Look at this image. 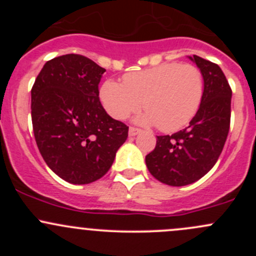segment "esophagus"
Masks as SVG:
<instances>
[{
	"mask_svg": "<svg viewBox=\"0 0 256 256\" xmlns=\"http://www.w3.org/2000/svg\"><path fill=\"white\" fill-rule=\"evenodd\" d=\"M140 132H141L140 128H128V135H130V136H136L138 134H140Z\"/></svg>",
	"mask_w": 256,
	"mask_h": 256,
	"instance_id": "1",
	"label": "esophagus"
}]
</instances>
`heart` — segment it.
I'll list each match as a JSON object with an SVG mask.
<instances>
[{
	"label": "heart",
	"instance_id": "heart-1",
	"mask_svg": "<svg viewBox=\"0 0 256 256\" xmlns=\"http://www.w3.org/2000/svg\"><path fill=\"white\" fill-rule=\"evenodd\" d=\"M204 95V80L193 64L164 63L125 74L122 84L106 80L100 88V102L116 120L147 110L144 124H156L164 132L184 128L196 116Z\"/></svg>",
	"mask_w": 256,
	"mask_h": 256
}]
</instances>
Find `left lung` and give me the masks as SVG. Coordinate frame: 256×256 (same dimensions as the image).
<instances>
[{
    "mask_svg": "<svg viewBox=\"0 0 256 256\" xmlns=\"http://www.w3.org/2000/svg\"><path fill=\"white\" fill-rule=\"evenodd\" d=\"M204 80L202 104L190 125L174 135L157 136L146 156L150 174L168 186H187L202 178L223 151L230 126L232 89L218 64L190 56Z\"/></svg>",
    "mask_w": 256,
    "mask_h": 256,
    "instance_id": "1",
    "label": "left lung"
}]
</instances>
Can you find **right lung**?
<instances>
[{"label":"right lung","mask_w":256,"mask_h":256,"mask_svg":"<svg viewBox=\"0 0 256 256\" xmlns=\"http://www.w3.org/2000/svg\"><path fill=\"white\" fill-rule=\"evenodd\" d=\"M105 69L80 54L50 59L36 78L30 95L36 142L49 168L73 184H88L106 174L128 126L114 120L99 99Z\"/></svg>","instance_id":"obj_1"}]
</instances>
